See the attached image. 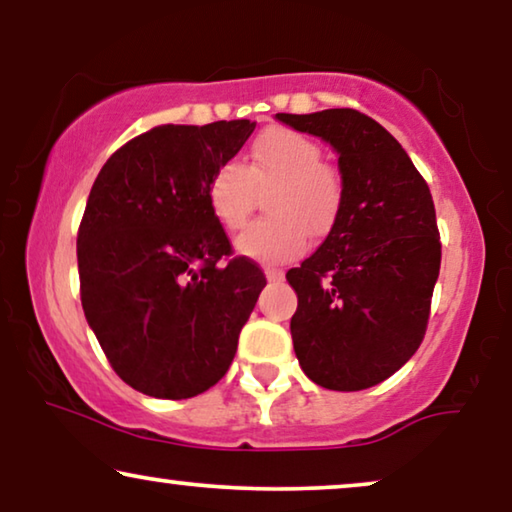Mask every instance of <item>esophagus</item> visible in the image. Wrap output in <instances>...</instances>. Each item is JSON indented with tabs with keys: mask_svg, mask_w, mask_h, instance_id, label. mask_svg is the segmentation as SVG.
<instances>
[{
	"mask_svg": "<svg viewBox=\"0 0 512 512\" xmlns=\"http://www.w3.org/2000/svg\"><path fill=\"white\" fill-rule=\"evenodd\" d=\"M265 277H268V282H282L284 272L277 270V268H268V270H265Z\"/></svg>",
	"mask_w": 512,
	"mask_h": 512,
	"instance_id": "34e87169",
	"label": "esophagus"
}]
</instances>
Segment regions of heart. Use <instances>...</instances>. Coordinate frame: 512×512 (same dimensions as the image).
Segmentation results:
<instances>
[{
    "label": "heart",
    "mask_w": 512,
    "mask_h": 512,
    "mask_svg": "<svg viewBox=\"0 0 512 512\" xmlns=\"http://www.w3.org/2000/svg\"><path fill=\"white\" fill-rule=\"evenodd\" d=\"M265 212L237 237L242 256L265 265L289 263L303 256L312 237H326L345 207V179L321 160V146L303 132L268 128L254 139L249 163L219 165L209 177L207 202L214 219L226 230H240L254 212L258 191Z\"/></svg>",
    "instance_id": "obj_1"
}]
</instances>
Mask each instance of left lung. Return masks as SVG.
<instances>
[{
  "label": "left lung",
  "instance_id": "8db88e82",
  "mask_svg": "<svg viewBox=\"0 0 512 512\" xmlns=\"http://www.w3.org/2000/svg\"><path fill=\"white\" fill-rule=\"evenodd\" d=\"M338 151L345 207L335 228L286 279L298 293L291 338L319 387L361 391L422 345L440 272L429 186L403 146L356 109L277 114Z\"/></svg>",
  "mask_w": 512,
  "mask_h": 512
}]
</instances>
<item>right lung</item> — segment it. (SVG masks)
<instances>
[{
  "label": "right lung",
  "instance_id": "right-lung-1",
  "mask_svg": "<svg viewBox=\"0 0 512 512\" xmlns=\"http://www.w3.org/2000/svg\"><path fill=\"white\" fill-rule=\"evenodd\" d=\"M256 123L158 125L111 156L90 188L81 305L111 368L156 398L198 396L228 373L265 275L233 256L207 184Z\"/></svg>",
  "mask_w": 512,
  "mask_h": 512
}]
</instances>
